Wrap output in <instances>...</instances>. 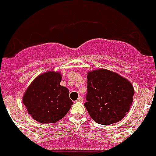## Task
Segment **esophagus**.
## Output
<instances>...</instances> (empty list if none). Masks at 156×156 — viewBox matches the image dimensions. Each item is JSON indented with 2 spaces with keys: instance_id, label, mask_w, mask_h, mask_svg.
<instances>
[{
  "instance_id": "34e87169",
  "label": "esophagus",
  "mask_w": 156,
  "mask_h": 156,
  "mask_svg": "<svg viewBox=\"0 0 156 156\" xmlns=\"http://www.w3.org/2000/svg\"><path fill=\"white\" fill-rule=\"evenodd\" d=\"M76 101H79V102L84 101V100H83V98H82V97H79V98H78V99H77Z\"/></svg>"
}]
</instances>
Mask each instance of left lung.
Masks as SVG:
<instances>
[{
  "mask_svg": "<svg viewBox=\"0 0 156 156\" xmlns=\"http://www.w3.org/2000/svg\"><path fill=\"white\" fill-rule=\"evenodd\" d=\"M84 106L97 123L118 122L129 110L134 88L127 80L105 69L90 72L88 76Z\"/></svg>",
  "mask_w": 156,
  "mask_h": 156,
  "instance_id": "8db88e82",
  "label": "left lung"
}]
</instances>
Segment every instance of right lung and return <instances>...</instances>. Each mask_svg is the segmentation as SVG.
Returning <instances> with one entry per match:
<instances>
[{"instance_id":"obj_1","label":"right lung","mask_w":156,"mask_h":156,"mask_svg":"<svg viewBox=\"0 0 156 156\" xmlns=\"http://www.w3.org/2000/svg\"><path fill=\"white\" fill-rule=\"evenodd\" d=\"M61 78L60 73L46 72L37 77L25 93V106L38 122H56L71 109L73 102L69 90L60 85Z\"/></svg>"}]
</instances>
